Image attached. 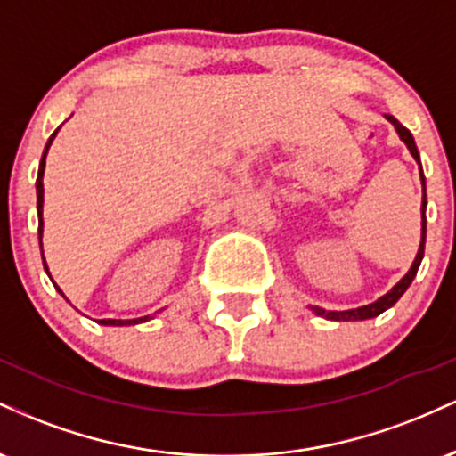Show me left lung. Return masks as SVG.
I'll use <instances>...</instances> for the list:
<instances>
[{
	"label": "left lung",
	"instance_id": "left-lung-1",
	"mask_svg": "<svg viewBox=\"0 0 456 456\" xmlns=\"http://www.w3.org/2000/svg\"><path fill=\"white\" fill-rule=\"evenodd\" d=\"M386 119L395 126L396 134H399V139L403 143L407 145V150H410V154L413 156V160L418 162V169H420V182H422V233H420V246H418V253H416V259H413L411 268L407 270V274L403 276V279L396 282L395 287L388 291V294H384L381 297H378L375 302H370V305H364V306H358V308H349V311H326V308L322 306H308L313 313H315L317 317H323V319H330V322H364V319H373L381 315L384 311H388L390 306H395L396 302H399V297L405 294L407 287L411 285L413 276H416L418 268H420V261L425 257V240H427V186H425V174H422V165H420V154H418V148H416V141H413L411 133L407 130L403 124L399 122L396 118H392V115H386Z\"/></svg>",
	"mask_w": 456,
	"mask_h": 456
}]
</instances>
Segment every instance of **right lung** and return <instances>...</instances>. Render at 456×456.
<instances>
[{"label": "right lung", "instance_id": "obj_1", "mask_svg": "<svg viewBox=\"0 0 456 456\" xmlns=\"http://www.w3.org/2000/svg\"><path fill=\"white\" fill-rule=\"evenodd\" d=\"M57 130H60V128H57ZM57 130H55L53 134H51L49 141H46L45 151H43V160H40V167H38V177H36V195H38V206H36V208H38V240H40V248H43V227H45V221H43V203H45L43 177H45L46 154H49V148H51V143H53ZM43 261H45V255H43ZM45 270H46V274H49V265H46V261H45ZM49 276H51V274H49ZM51 281H53V279H51ZM53 285H55V282H53ZM55 289L60 291L61 296H64V291H61L57 285H55ZM64 297H66V296H64ZM148 319H151V317L145 315V317H137V319H98V323H101V326H137V323L148 322Z\"/></svg>", "mask_w": 456, "mask_h": 456}]
</instances>
